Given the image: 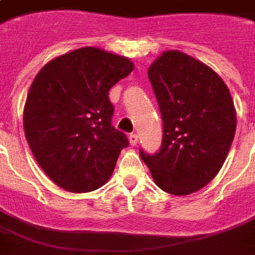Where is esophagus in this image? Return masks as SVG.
<instances>
[{
  "label": "esophagus",
  "instance_id": "esophagus-1",
  "mask_svg": "<svg viewBox=\"0 0 255 255\" xmlns=\"http://www.w3.org/2000/svg\"><path fill=\"white\" fill-rule=\"evenodd\" d=\"M128 140H129V144H131V146H136V143H138V135H136V133H129Z\"/></svg>",
  "mask_w": 255,
  "mask_h": 255
}]
</instances>
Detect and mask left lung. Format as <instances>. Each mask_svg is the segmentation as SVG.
Instances as JSON below:
<instances>
[{
	"mask_svg": "<svg viewBox=\"0 0 255 255\" xmlns=\"http://www.w3.org/2000/svg\"><path fill=\"white\" fill-rule=\"evenodd\" d=\"M149 80L160 106L164 136L158 153L140 157L168 194L188 195L219 173L235 136L230 90L213 69L179 50L151 64Z\"/></svg>",
	"mask_w": 255,
	"mask_h": 255,
	"instance_id": "left-lung-1",
	"label": "left lung"
}]
</instances>
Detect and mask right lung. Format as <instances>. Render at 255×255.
Returning a JSON list of instances; mask_svg holds the SVG:
<instances>
[{
    "mask_svg": "<svg viewBox=\"0 0 255 255\" xmlns=\"http://www.w3.org/2000/svg\"><path fill=\"white\" fill-rule=\"evenodd\" d=\"M127 57L80 47L53 58L31 84L25 139L43 172L71 192L102 187L128 139L112 127L109 90L132 72Z\"/></svg>",
    "mask_w": 255,
    "mask_h": 255,
    "instance_id": "1",
    "label": "right lung"
}]
</instances>
